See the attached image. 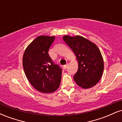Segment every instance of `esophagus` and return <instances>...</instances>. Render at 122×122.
Wrapping results in <instances>:
<instances>
[{
	"mask_svg": "<svg viewBox=\"0 0 122 122\" xmlns=\"http://www.w3.org/2000/svg\"><path fill=\"white\" fill-rule=\"evenodd\" d=\"M68 66H69V64H66V65H65L64 66V68H65V69H66V68L68 67Z\"/></svg>",
	"mask_w": 122,
	"mask_h": 122,
	"instance_id": "obj_1",
	"label": "esophagus"
}]
</instances>
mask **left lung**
I'll list each match as a JSON object with an SVG mask.
<instances>
[{"label":"left lung","mask_w":122,"mask_h":122,"mask_svg":"<svg viewBox=\"0 0 122 122\" xmlns=\"http://www.w3.org/2000/svg\"><path fill=\"white\" fill-rule=\"evenodd\" d=\"M63 40L75 53L78 70L73 79L79 86L88 89L101 79L104 70L103 57L94 43L80 36H64Z\"/></svg>","instance_id":"left-lung-1"}]
</instances>
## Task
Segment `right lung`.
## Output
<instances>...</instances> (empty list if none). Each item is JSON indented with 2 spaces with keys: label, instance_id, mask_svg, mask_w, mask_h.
I'll list each match as a JSON object with an SVG mask.
<instances>
[{
  "label": "right lung",
  "instance_id": "obj_1",
  "mask_svg": "<svg viewBox=\"0 0 122 122\" xmlns=\"http://www.w3.org/2000/svg\"><path fill=\"white\" fill-rule=\"evenodd\" d=\"M54 36H40L31 42L23 56V67L28 80L35 89L45 93H53L59 87L62 71L48 54Z\"/></svg>",
  "mask_w": 122,
  "mask_h": 122
}]
</instances>
